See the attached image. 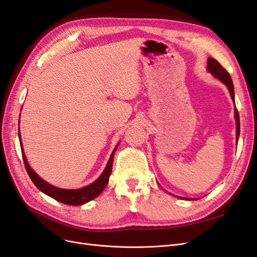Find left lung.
Returning a JSON list of instances; mask_svg holds the SVG:
<instances>
[{
	"label": "left lung",
	"instance_id": "1",
	"mask_svg": "<svg viewBox=\"0 0 257 257\" xmlns=\"http://www.w3.org/2000/svg\"><path fill=\"white\" fill-rule=\"evenodd\" d=\"M207 62H208V67H207L208 71L211 73L214 77H216L217 79H220L225 85H226L229 90L232 100L235 102L234 84H232V80H231V77H230L229 73L213 58H209ZM235 118H236V123H237V141H238L239 135H240V120H239V113H238L237 108L235 109ZM180 198H182V197H180ZM184 199H186V198H184Z\"/></svg>",
	"mask_w": 257,
	"mask_h": 257
}]
</instances>
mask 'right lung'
Instances as JSON below:
<instances>
[{
	"mask_svg": "<svg viewBox=\"0 0 257 257\" xmlns=\"http://www.w3.org/2000/svg\"><path fill=\"white\" fill-rule=\"evenodd\" d=\"M19 139H20V133H19ZM20 147H21L22 159H23V163H25L27 173L31 178V180H32V182L36 185V188L40 191H42L43 193L47 194L48 196L52 197L53 199L60 201V203H63L65 205H71V206H79V205L88 203V201L94 199L104 191V189L106 188V185L108 183V180H109V176L111 174V169H112L113 155L116 150V147H115L110 155L109 161H108V164L105 170L95 182H93L92 184L84 186V188L79 190H64V189H59V188H56V186L50 185L49 183L44 181L43 179L38 177L34 170L28 164L25 152H23L22 144H20Z\"/></svg>",
	"mask_w": 257,
	"mask_h": 257,
	"instance_id": "add662e5",
	"label": "right lung"
}]
</instances>
